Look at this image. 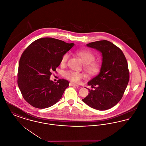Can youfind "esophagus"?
I'll use <instances>...</instances> for the list:
<instances>
[{
  "mask_svg": "<svg viewBox=\"0 0 146 146\" xmlns=\"http://www.w3.org/2000/svg\"><path fill=\"white\" fill-rule=\"evenodd\" d=\"M70 86H76V87L79 86V85L75 84L72 83H70Z\"/></svg>",
  "mask_w": 146,
  "mask_h": 146,
  "instance_id": "obj_1",
  "label": "esophagus"
}]
</instances>
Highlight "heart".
<instances>
[{"label": "heart", "mask_w": 146, "mask_h": 146, "mask_svg": "<svg viewBox=\"0 0 146 146\" xmlns=\"http://www.w3.org/2000/svg\"><path fill=\"white\" fill-rule=\"evenodd\" d=\"M77 54L81 57L85 63L84 69L89 75H96L100 72L101 65L97 61H94L95 56L91 50L89 49L80 50L77 51ZM69 57L70 54L68 53H65L61 58V64L64 65L67 62ZM63 76L72 82L78 83L80 79L85 77V74L81 72L68 70L64 72Z\"/></svg>", "instance_id": "b5f03b06"}]
</instances>
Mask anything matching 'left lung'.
Returning <instances> with one entry per match:
<instances>
[{
	"instance_id": "8db88e82",
	"label": "left lung",
	"mask_w": 146,
	"mask_h": 146,
	"mask_svg": "<svg viewBox=\"0 0 146 146\" xmlns=\"http://www.w3.org/2000/svg\"><path fill=\"white\" fill-rule=\"evenodd\" d=\"M87 46L102 53L100 73L88 83L94 90L82 100L91 108L99 111L111 108L120 101L129 80V70L125 55L111 42L104 40L92 42Z\"/></svg>"
}]
</instances>
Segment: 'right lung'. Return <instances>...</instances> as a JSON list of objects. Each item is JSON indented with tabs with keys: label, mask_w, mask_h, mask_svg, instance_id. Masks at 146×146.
<instances>
[{
	"label": "right lung",
	"mask_w": 146,
	"mask_h": 146,
	"mask_svg": "<svg viewBox=\"0 0 146 146\" xmlns=\"http://www.w3.org/2000/svg\"><path fill=\"white\" fill-rule=\"evenodd\" d=\"M52 38H40L32 42L20 60L17 84L23 98L35 108H46L61 98L69 82L50 80L52 71L61 63L62 56L74 46Z\"/></svg>",
	"instance_id": "right-lung-1"
}]
</instances>
